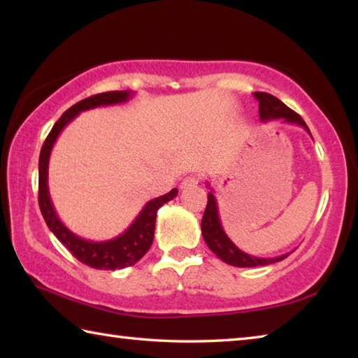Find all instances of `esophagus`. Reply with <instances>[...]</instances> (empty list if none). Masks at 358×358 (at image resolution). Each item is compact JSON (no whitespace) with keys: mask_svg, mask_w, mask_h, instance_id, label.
<instances>
[{"mask_svg":"<svg viewBox=\"0 0 358 358\" xmlns=\"http://www.w3.org/2000/svg\"><path fill=\"white\" fill-rule=\"evenodd\" d=\"M197 183H199V177H196V175H191V177H186L183 181H181L180 187L181 189H187V187L196 186Z\"/></svg>","mask_w":358,"mask_h":358,"instance_id":"1","label":"esophagus"}]
</instances>
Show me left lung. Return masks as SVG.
<instances>
[{"label": "left lung", "mask_w": 358, "mask_h": 358, "mask_svg": "<svg viewBox=\"0 0 358 358\" xmlns=\"http://www.w3.org/2000/svg\"><path fill=\"white\" fill-rule=\"evenodd\" d=\"M254 98H256L259 102V117L262 121L284 120L286 123L301 126V128H305L308 134L311 136L310 129H308L306 123L303 121L300 115L295 113L294 110H290L286 104H282V102L278 98H275V96L257 92L254 93ZM202 235H203L205 243H207L210 250L213 251L216 256L222 260V262L234 266H264V265L280 262V260L286 259L290 254L287 252L278 257H256L238 250V248L232 243V240L227 237L221 226L220 213H217V202L213 191L208 192L207 208H205V213L202 217Z\"/></svg>", "instance_id": "obj_1"}]
</instances>
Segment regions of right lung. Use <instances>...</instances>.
Instances as JSON below:
<instances>
[{
	"label": "right lung",
	"mask_w": 358,
	"mask_h": 358,
	"mask_svg": "<svg viewBox=\"0 0 358 358\" xmlns=\"http://www.w3.org/2000/svg\"><path fill=\"white\" fill-rule=\"evenodd\" d=\"M132 92H107L101 94L90 96L87 99L68 108L59 118L55 126H53L50 134L47 136L44 145L41 148L39 155V208L44 216L48 229L52 230L53 235L68 248L72 256L82 264L92 266L96 270H120L126 266L134 265L138 262L153 243L155 237V224H156V213L162 205L177 197L178 189L173 187L171 192L164 196L156 197L153 201L147 202L142 208L141 213L132 221L131 226L120 234L118 237L106 240V241H92L78 237L74 232L64 226L59 220L55 208H53L50 192H48V159L53 145H55L58 136L62 131L74 120L78 113L90 110V108L102 107V106H115L123 104L129 101Z\"/></svg>",
	"instance_id": "obj_1"
}]
</instances>
